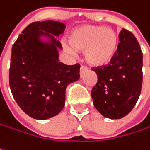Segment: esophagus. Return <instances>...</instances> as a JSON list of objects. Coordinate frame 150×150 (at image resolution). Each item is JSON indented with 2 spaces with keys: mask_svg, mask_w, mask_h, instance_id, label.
<instances>
[{
  "mask_svg": "<svg viewBox=\"0 0 150 150\" xmlns=\"http://www.w3.org/2000/svg\"><path fill=\"white\" fill-rule=\"evenodd\" d=\"M86 71H88V68L86 67H84V66H81L80 67V71H79V73H80V75L82 76Z\"/></svg>",
  "mask_w": 150,
  "mask_h": 150,
  "instance_id": "esophagus-1",
  "label": "esophagus"
}]
</instances>
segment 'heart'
Returning a JSON list of instances; mask_svg holds the SVG:
<instances>
[{
    "label": "heart",
    "mask_w": 150,
    "mask_h": 150,
    "mask_svg": "<svg viewBox=\"0 0 150 150\" xmlns=\"http://www.w3.org/2000/svg\"><path fill=\"white\" fill-rule=\"evenodd\" d=\"M69 43L64 44L71 54L84 51V59L92 67L108 65L114 57L119 38L115 30L102 25H84L74 29L69 35Z\"/></svg>",
    "instance_id": "1"
}]
</instances>
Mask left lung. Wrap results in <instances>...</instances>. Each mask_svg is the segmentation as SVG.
Instances as JSON below:
<instances>
[{
    "label": "left lung",
    "mask_w": 150,
    "mask_h": 150,
    "mask_svg": "<svg viewBox=\"0 0 150 150\" xmlns=\"http://www.w3.org/2000/svg\"><path fill=\"white\" fill-rule=\"evenodd\" d=\"M110 64L92 69L97 83L91 91L93 103L102 116L118 120L127 115L137 102L143 82V53L134 35L123 29Z\"/></svg>",
    "instance_id": "left-lung-1"
}]
</instances>
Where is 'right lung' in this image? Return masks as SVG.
<instances>
[{
  "mask_svg": "<svg viewBox=\"0 0 150 150\" xmlns=\"http://www.w3.org/2000/svg\"><path fill=\"white\" fill-rule=\"evenodd\" d=\"M59 21L33 22L12 48L9 84L19 108L36 120L57 115L65 106L67 85L79 80V64L59 61L61 44L55 37L65 30Z\"/></svg>",
  "mask_w": 150,
  "mask_h": 150,
  "instance_id": "add662e5",
  "label": "right lung"
}]
</instances>
